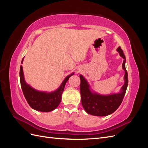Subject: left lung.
I'll use <instances>...</instances> for the list:
<instances>
[{
	"label": "left lung",
	"mask_w": 148,
	"mask_h": 148,
	"mask_svg": "<svg viewBox=\"0 0 148 148\" xmlns=\"http://www.w3.org/2000/svg\"><path fill=\"white\" fill-rule=\"evenodd\" d=\"M120 56L123 59L122 69L125 71L123 79L124 84L117 93L108 95H103L96 92L91 89L87 80L82 75H79L81 79L80 93L82 97V104L85 111L89 114L95 116L109 115L117 110L122 103L128 86V73L125 68L126 59L120 47L117 49Z\"/></svg>",
	"instance_id": "8db88e82"
}]
</instances>
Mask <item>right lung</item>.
<instances>
[{"mask_svg":"<svg viewBox=\"0 0 148 148\" xmlns=\"http://www.w3.org/2000/svg\"><path fill=\"white\" fill-rule=\"evenodd\" d=\"M23 59L21 64H23ZM74 73L67 76L62 82L60 86L52 92H46L36 90L26 83L24 77L23 66H20V78L21 87L23 95L31 108L38 110L48 112L56 109L60 104L62 100V95L64 90L65 85L71 76Z\"/></svg>","mask_w":148,"mask_h":148,"instance_id":"right-lung-1","label":"right lung"}]
</instances>
